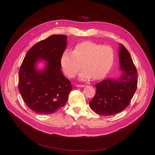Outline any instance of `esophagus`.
I'll list each match as a JSON object with an SVG mask.
<instances>
[{
  "label": "esophagus",
  "mask_w": 155,
  "mask_h": 155,
  "mask_svg": "<svg viewBox=\"0 0 155 155\" xmlns=\"http://www.w3.org/2000/svg\"><path fill=\"white\" fill-rule=\"evenodd\" d=\"M76 86L77 87H85V85H76Z\"/></svg>",
  "instance_id": "obj_1"
}]
</instances>
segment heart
Wrapping results in <instances>:
<instances>
[{"mask_svg":"<svg viewBox=\"0 0 155 155\" xmlns=\"http://www.w3.org/2000/svg\"><path fill=\"white\" fill-rule=\"evenodd\" d=\"M115 60V53L109 46L86 41L77 44L73 51L65 50L60 57V64L69 78L74 77L81 68L80 80H100L107 75Z\"/></svg>","mask_w":155,"mask_h":155,"instance_id":"obj_1","label":"heart"}]
</instances>
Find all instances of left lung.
Instances as JSON below:
<instances>
[{
  "mask_svg": "<svg viewBox=\"0 0 155 155\" xmlns=\"http://www.w3.org/2000/svg\"><path fill=\"white\" fill-rule=\"evenodd\" d=\"M119 60L121 73L97 84L96 94L89 102L91 108L102 116L116 114L124 110L136 91L137 72L131 55L123 45H119Z\"/></svg>",
  "mask_w": 155,
  "mask_h": 155,
  "instance_id": "left-lung-1",
  "label": "left lung"
}]
</instances>
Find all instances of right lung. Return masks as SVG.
<instances>
[{"label":"right lung","instance_id":"obj_1","mask_svg":"<svg viewBox=\"0 0 155 155\" xmlns=\"http://www.w3.org/2000/svg\"><path fill=\"white\" fill-rule=\"evenodd\" d=\"M67 38L56 35L41 41L28 51L20 67L19 92L27 106L37 114L56 112L67 103L72 90L70 80L63 75L60 64ZM41 62L44 67L39 69L37 64Z\"/></svg>","mask_w":155,"mask_h":155}]
</instances>
